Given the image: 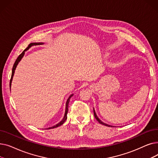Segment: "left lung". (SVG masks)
<instances>
[{
  "instance_id": "8db88e82",
  "label": "left lung",
  "mask_w": 158,
  "mask_h": 158,
  "mask_svg": "<svg viewBox=\"0 0 158 158\" xmlns=\"http://www.w3.org/2000/svg\"><path fill=\"white\" fill-rule=\"evenodd\" d=\"M94 116H95V118H96V120L100 123H101V124H102V125H104V126H108V127H114V126H110V125H108V124H107V123H104V122H102L100 119L98 118V117H97V114H96V113H95V110H94Z\"/></svg>"
}]
</instances>
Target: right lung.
<instances>
[{
  "label": "right lung",
  "instance_id": "1",
  "mask_svg": "<svg viewBox=\"0 0 158 158\" xmlns=\"http://www.w3.org/2000/svg\"><path fill=\"white\" fill-rule=\"evenodd\" d=\"M44 43L42 42H39V43H31L30 44L28 47L24 50V51L22 52V53L19 55V56L17 57V59H16V60L15 61L14 64H13V69H12V74H11V79H10V89H11V82H12V80H13V76H14V73H15V71L16 70V66H17L19 63L21 61V60L22 59V57H23L24 54H25V52L27 51V50L31 48L32 46H34V45H43ZM73 95V94H72L70 95V97H69V98L67 99V101H66V108H65V113H64V117L61 120V121H60L59 123H57L56 125L52 126V127H48L47 128V129H54V128H56L57 127H59L60 126H61L62 124H63V123L66 121V118H67V113H68V111H69V102H70V98Z\"/></svg>",
  "mask_w": 158,
  "mask_h": 158
}]
</instances>
